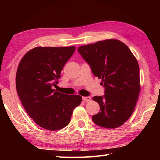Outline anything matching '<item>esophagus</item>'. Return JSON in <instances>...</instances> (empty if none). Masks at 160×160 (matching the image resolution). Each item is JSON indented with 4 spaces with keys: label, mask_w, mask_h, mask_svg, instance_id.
<instances>
[{
    "label": "esophagus",
    "mask_w": 160,
    "mask_h": 160,
    "mask_svg": "<svg viewBox=\"0 0 160 160\" xmlns=\"http://www.w3.org/2000/svg\"><path fill=\"white\" fill-rule=\"evenodd\" d=\"M82 100L85 102H90L91 100V98L89 96L87 97H82Z\"/></svg>",
    "instance_id": "esophagus-1"
}]
</instances>
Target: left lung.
Returning <instances> with one entry per match:
<instances>
[{"mask_svg":"<svg viewBox=\"0 0 160 160\" xmlns=\"http://www.w3.org/2000/svg\"><path fill=\"white\" fill-rule=\"evenodd\" d=\"M95 76L102 79L104 96H94L100 111L92 116L95 124L115 128L133 113L140 92V68L136 58L120 40L107 39L78 49Z\"/></svg>","mask_w":160,"mask_h":160,"instance_id":"8db88e82","label":"left lung"}]
</instances>
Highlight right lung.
Instances as JSON below:
<instances>
[{"label": "right lung", "instance_id": "obj_1", "mask_svg": "<svg viewBox=\"0 0 160 160\" xmlns=\"http://www.w3.org/2000/svg\"><path fill=\"white\" fill-rule=\"evenodd\" d=\"M76 47H36L20 60L16 76L20 100L28 115L47 130L57 131L69 124L73 111L82 97L52 89Z\"/></svg>", "mask_w": 160, "mask_h": 160}]
</instances>
